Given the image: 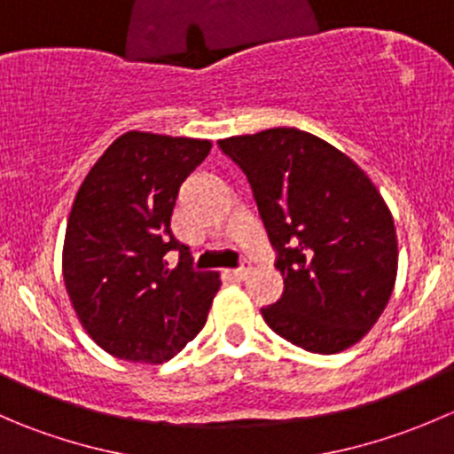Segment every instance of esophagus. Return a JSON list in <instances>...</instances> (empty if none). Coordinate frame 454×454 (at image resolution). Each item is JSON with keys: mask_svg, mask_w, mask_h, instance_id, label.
<instances>
[{"mask_svg": "<svg viewBox=\"0 0 454 454\" xmlns=\"http://www.w3.org/2000/svg\"><path fill=\"white\" fill-rule=\"evenodd\" d=\"M250 270H253L250 268V263H244L241 268H237V270H228V274H231L232 278H237V281H244V278L250 274Z\"/></svg>", "mask_w": 454, "mask_h": 454, "instance_id": "1", "label": "esophagus"}]
</instances>
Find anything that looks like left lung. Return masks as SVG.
I'll list each match as a JSON object with an SVG mask.
<instances>
[{"mask_svg": "<svg viewBox=\"0 0 454 454\" xmlns=\"http://www.w3.org/2000/svg\"><path fill=\"white\" fill-rule=\"evenodd\" d=\"M239 164L277 250L283 294L261 309L274 333L312 354L367 336L397 277L393 215L342 151L294 127L219 140Z\"/></svg>", "mask_w": 454, "mask_h": 454, "instance_id": "left-lung-1", "label": "left lung"}]
</instances>
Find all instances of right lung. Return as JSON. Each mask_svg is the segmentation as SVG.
Segmentation results:
<instances>
[{"instance_id": "obj_1", "label": "right lung", "mask_w": 454, "mask_h": 454, "mask_svg": "<svg viewBox=\"0 0 454 454\" xmlns=\"http://www.w3.org/2000/svg\"><path fill=\"white\" fill-rule=\"evenodd\" d=\"M210 140L127 131L85 176L63 241V281L91 340L129 363L162 364L204 327L217 272H195L173 237L182 182L204 162ZM177 249L168 269L163 254Z\"/></svg>"}]
</instances>
